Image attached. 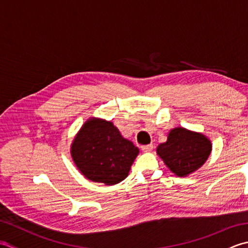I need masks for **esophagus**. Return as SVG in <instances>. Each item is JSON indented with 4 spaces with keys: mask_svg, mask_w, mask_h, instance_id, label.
Segmentation results:
<instances>
[{
    "mask_svg": "<svg viewBox=\"0 0 248 248\" xmlns=\"http://www.w3.org/2000/svg\"><path fill=\"white\" fill-rule=\"evenodd\" d=\"M154 149V145L149 144V145H145V146H141V150L145 151V152H150Z\"/></svg>",
    "mask_w": 248,
    "mask_h": 248,
    "instance_id": "1",
    "label": "esophagus"
}]
</instances>
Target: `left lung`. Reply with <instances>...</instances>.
<instances>
[{"label": "left lung", "mask_w": 248, "mask_h": 248, "mask_svg": "<svg viewBox=\"0 0 248 248\" xmlns=\"http://www.w3.org/2000/svg\"><path fill=\"white\" fill-rule=\"evenodd\" d=\"M212 151V143L200 132L182 127L171 129L167 140L156 148L170 170L178 177H186L202 167Z\"/></svg>", "instance_id": "8db88e82"}]
</instances>
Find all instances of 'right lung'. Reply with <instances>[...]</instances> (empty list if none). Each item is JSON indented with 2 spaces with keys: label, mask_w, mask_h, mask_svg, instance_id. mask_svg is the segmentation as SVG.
<instances>
[{
  "label": "right lung",
  "mask_w": 248,
  "mask_h": 248,
  "mask_svg": "<svg viewBox=\"0 0 248 248\" xmlns=\"http://www.w3.org/2000/svg\"><path fill=\"white\" fill-rule=\"evenodd\" d=\"M70 154L88 180L114 186L128 177L140 149L121 135L112 121L91 117L73 139Z\"/></svg>",
  "instance_id": "1"
}]
</instances>
